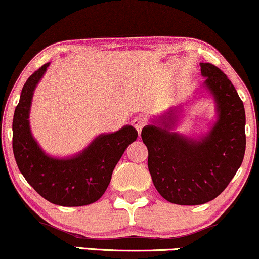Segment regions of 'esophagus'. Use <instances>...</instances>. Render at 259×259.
<instances>
[{
  "mask_svg": "<svg viewBox=\"0 0 259 259\" xmlns=\"http://www.w3.org/2000/svg\"><path fill=\"white\" fill-rule=\"evenodd\" d=\"M147 122H148V121L145 120V118L137 117V118H135V120L132 121V124H133V127H135V128L138 131V133H141L142 130H143V127H144L145 124H147Z\"/></svg>",
  "mask_w": 259,
  "mask_h": 259,
  "instance_id": "esophagus-1",
  "label": "esophagus"
}]
</instances>
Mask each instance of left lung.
Listing matches in <instances>:
<instances>
[{
  "label": "left lung",
  "instance_id": "obj_1",
  "mask_svg": "<svg viewBox=\"0 0 259 259\" xmlns=\"http://www.w3.org/2000/svg\"><path fill=\"white\" fill-rule=\"evenodd\" d=\"M200 66L220 112L211 132L199 142L171 133L175 110L161 118L162 127L150 124L142 130L155 188L177 205H202L215 199L238 172L246 149L245 108L235 87L213 64Z\"/></svg>",
  "mask_w": 259,
  "mask_h": 259
}]
</instances>
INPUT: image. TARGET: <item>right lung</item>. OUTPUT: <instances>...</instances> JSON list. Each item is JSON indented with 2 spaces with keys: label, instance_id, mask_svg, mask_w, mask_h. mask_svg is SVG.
Here are the masks:
<instances>
[{
  "label": "right lung",
  "instance_id": "add662e5",
  "mask_svg": "<svg viewBox=\"0 0 259 259\" xmlns=\"http://www.w3.org/2000/svg\"><path fill=\"white\" fill-rule=\"evenodd\" d=\"M44 64L27 78L13 117V153L26 182L54 205L74 207L96 202L110 183L123 151L138 137L132 126L94 139L83 153L68 160L52 159L39 149L29 126V111L36 84L45 74Z\"/></svg>",
  "mask_w": 259,
  "mask_h": 259
}]
</instances>
